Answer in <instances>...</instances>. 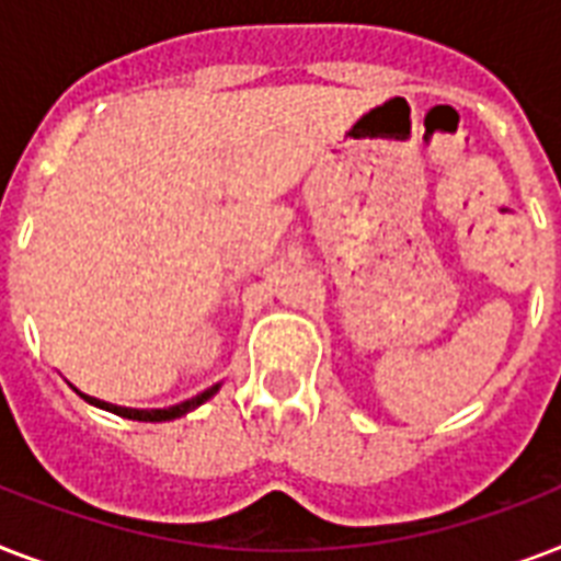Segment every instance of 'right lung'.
I'll use <instances>...</instances> for the list:
<instances>
[{
    "instance_id": "1",
    "label": "right lung",
    "mask_w": 561,
    "mask_h": 561,
    "mask_svg": "<svg viewBox=\"0 0 561 561\" xmlns=\"http://www.w3.org/2000/svg\"><path fill=\"white\" fill-rule=\"evenodd\" d=\"M220 390V383H215V387H209L206 392H201V396H194V399L183 401V404H174V408H165V410H136V408H118V404H110V401H101V399H92V396H81L90 404H95V408L101 410H110V413H116V416L122 419H134V422H171V419H180L186 416V413H192L194 408H201L203 401H209L215 392Z\"/></svg>"
}]
</instances>
